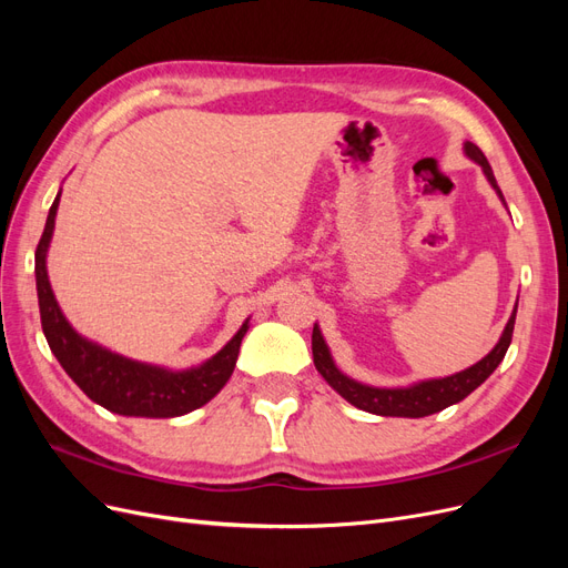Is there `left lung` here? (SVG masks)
<instances>
[{
  "instance_id": "1",
  "label": "left lung",
  "mask_w": 568,
  "mask_h": 568,
  "mask_svg": "<svg viewBox=\"0 0 568 568\" xmlns=\"http://www.w3.org/2000/svg\"><path fill=\"white\" fill-rule=\"evenodd\" d=\"M464 153L471 161H476L484 170V175L488 178L490 186L500 196V201L505 203V196L500 192V186L495 182L493 175V168L488 163V159L484 156V151H480L476 144L471 142H464ZM514 320H517V307L511 311V317L505 326V332L500 336V341L495 343V348L484 357L478 359L476 365H471L469 369L457 372L453 376H443V379H426L419 384H412L405 388H376V386H367V384H359L351 376L343 374L332 359L329 348H326V343L322 338L320 326L315 324L313 329V359H315V367L317 372L324 376V382L329 384L341 398H346L351 405H355L357 409H365L372 412V415H382V417H428V415H436V412L450 407L459 400L467 398L471 390H476L480 384H484L488 376L497 369V365L505 359V353L511 343V334H514Z\"/></svg>"
}]
</instances>
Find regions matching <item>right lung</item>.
<instances>
[{"label": "right lung", "instance_id": "obj_1", "mask_svg": "<svg viewBox=\"0 0 568 568\" xmlns=\"http://www.w3.org/2000/svg\"><path fill=\"white\" fill-rule=\"evenodd\" d=\"M59 199L61 192L51 203L47 225L36 251V280L42 332L65 374L90 400L123 417H182L186 412L215 398L234 372L239 346H242V338L248 332V320L225 348L217 351L211 359H205L203 365L182 372L136 363V359L111 353L109 348H101L99 343L80 336L63 317L47 277V248L51 234H54Z\"/></svg>", "mask_w": 568, "mask_h": 568}]
</instances>
